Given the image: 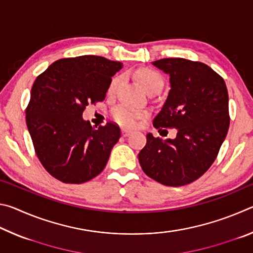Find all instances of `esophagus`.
<instances>
[{
	"instance_id": "1",
	"label": "esophagus",
	"mask_w": 253,
	"mask_h": 253,
	"mask_svg": "<svg viewBox=\"0 0 253 253\" xmlns=\"http://www.w3.org/2000/svg\"><path fill=\"white\" fill-rule=\"evenodd\" d=\"M130 130H128V129H126V128H122V135L124 136V137H126V136H128V135H130Z\"/></svg>"
}]
</instances>
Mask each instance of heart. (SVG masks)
<instances>
[{"label": "heart", "instance_id": "obj_1", "mask_svg": "<svg viewBox=\"0 0 253 253\" xmlns=\"http://www.w3.org/2000/svg\"><path fill=\"white\" fill-rule=\"evenodd\" d=\"M136 78L146 91L152 90V89H160L161 90L163 84H164V79H163L162 75L158 74L155 70L148 69V68H144V69L137 72ZM119 83H121V78L119 77H115V78L111 79L108 87V92L113 93L116 90ZM145 116H146L145 111L136 109L134 107L128 105L118 106L113 111V118L119 125L124 127L135 126L137 121Z\"/></svg>", "mask_w": 253, "mask_h": 253}]
</instances>
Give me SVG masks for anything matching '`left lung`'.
<instances>
[{
  "label": "left lung",
  "instance_id": "obj_1",
  "mask_svg": "<svg viewBox=\"0 0 253 253\" xmlns=\"http://www.w3.org/2000/svg\"><path fill=\"white\" fill-rule=\"evenodd\" d=\"M152 65L169 76L170 87L153 125L175 128L177 134L162 139L148 132L139 164L163 185H186L210 169L228 134V89L223 78L202 62L168 58Z\"/></svg>",
  "mask_w": 253,
  "mask_h": 253
}]
</instances>
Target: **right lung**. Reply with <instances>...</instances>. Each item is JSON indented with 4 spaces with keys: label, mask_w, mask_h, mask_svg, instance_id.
I'll return each mask as SVG.
<instances>
[{
    "label": "right lung",
    "mask_w": 253,
    "mask_h": 253,
    "mask_svg": "<svg viewBox=\"0 0 253 253\" xmlns=\"http://www.w3.org/2000/svg\"><path fill=\"white\" fill-rule=\"evenodd\" d=\"M122 68L104 57L80 55L57 60L34 81L25 119L37 156L54 178L80 184L105 169L121 129L113 123L92 127L83 113L105 99Z\"/></svg>",
    "instance_id": "1"
}]
</instances>
